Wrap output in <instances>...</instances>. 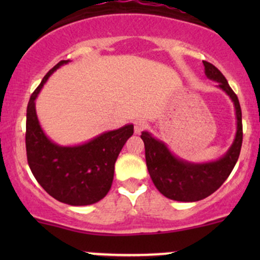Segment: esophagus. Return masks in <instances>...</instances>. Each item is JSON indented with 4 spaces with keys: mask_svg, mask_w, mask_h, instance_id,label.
<instances>
[{
    "mask_svg": "<svg viewBox=\"0 0 260 260\" xmlns=\"http://www.w3.org/2000/svg\"><path fill=\"white\" fill-rule=\"evenodd\" d=\"M147 126H148V123L144 120H137L136 122H134V132H136L137 134H139L142 131H144L145 128H147Z\"/></svg>",
    "mask_w": 260,
    "mask_h": 260,
    "instance_id": "34e87169",
    "label": "esophagus"
}]
</instances>
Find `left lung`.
Wrapping results in <instances>:
<instances>
[{"instance_id": "8db88e82", "label": "left lung", "mask_w": 260, "mask_h": 260, "mask_svg": "<svg viewBox=\"0 0 260 260\" xmlns=\"http://www.w3.org/2000/svg\"><path fill=\"white\" fill-rule=\"evenodd\" d=\"M205 76L217 83L234 103L236 113V134L231 147L221 157L205 162H192L170 150L162 140L150 132H142L144 142L145 161L155 187L166 198L177 202H198L207 198L220 188L234 170L242 147V112L237 95L230 88L228 80L214 64L203 61Z\"/></svg>"}]
</instances>
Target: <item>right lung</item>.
I'll list each match as a JSON object with an SVG mask.
<instances>
[{
    "label": "right lung",
    "instance_id": "obj_1",
    "mask_svg": "<svg viewBox=\"0 0 260 260\" xmlns=\"http://www.w3.org/2000/svg\"><path fill=\"white\" fill-rule=\"evenodd\" d=\"M68 62H58L31 94L26 109L25 147L29 168L39 184L58 202L80 207L94 204L107 194L115 162L133 134V124L104 132L82 144L52 142L39 122L35 100L50 76Z\"/></svg>",
    "mask_w": 260,
    "mask_h": 260
}]
</instances>
